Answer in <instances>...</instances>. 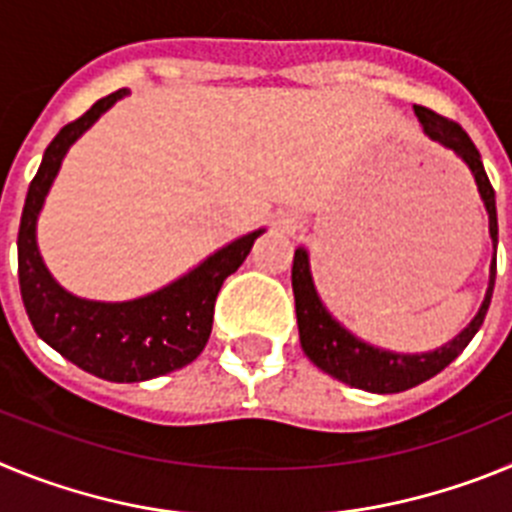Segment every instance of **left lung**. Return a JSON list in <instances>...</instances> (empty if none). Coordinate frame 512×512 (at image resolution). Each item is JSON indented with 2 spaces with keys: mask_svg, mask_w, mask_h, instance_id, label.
Masks as SVG:
<instances>
[{
  "mask_svg": "<svg viewBox=\"0 0 512 512\" xmlns=\"http://www.w3.org/2000/svg\"><path fill=\"white\" fill-rule=\"evenodd\" d=\"M415 115H418L420 125H423L425 135L438 140L441 146L451 148L464 164L472 169L474 182H477L479 197L485 202L487 215H490V235L492 243L497 246V210H495V189H492L487 171L482 166L477 146L472 143L459 122L449 120V117L436 115L428 107L415 104ZM495 269L497 264L492 261L490 266V287L479 312L474 315L472 323L461 330L454 341L446 346L428 351V354H392L384 348H374L369 343L359 341L354 333H348L341 323H338L325 305L320 302L315 284H312L310 261H307L305 248H297L295 261H292V292H295V310H297V325H300V343L302 351L312 364L323 369L330 377L341 379V382L351 384L356 390L377 392V395H392V392H405L415 384L425 382V379L436 377L443 372L456 356L467 348L474 333L482 328L487 315V307L492 300V289H495Z\"/></svg>",
  "mask_w": 512,
  "mask_h": 512,
  "instance_id": "left-lung-1",
  "label": "left lung"
}]
</instances>
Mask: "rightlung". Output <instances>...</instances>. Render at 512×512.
<instances>
[{
  "label": "right lung",
  "mask_w": 512,
  "mask_h": 512,
  "mask_svg": "<svg viewBox=\"0 0 512 512\" xmlns=\"http://www.w3.org/2000/svg\"><path fill=\"white\" fill-rule=\"evenodd\" d=\"M125 94L128 89H117L102 97L51 140L27 189L17 233L20 292L35 333L63 359L107 382H143L192 364L210 338L217 292L264 233L243 235L189 274L138 300L94 302L66 292L40 259L35 223L71 143Z\"/></svg>",
  "instance_id": "obj_1"
}]
</instances>
